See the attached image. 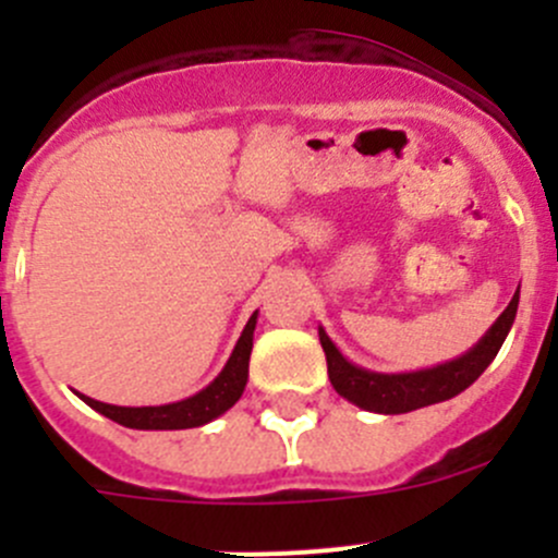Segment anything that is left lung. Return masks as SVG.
<instances>
[{
	"mask_svg": "<svg viewBox=\"0 0 558 558\" xmlns=\"http://www.w3.org/2000/svg\"><path fill=\"white\" fill-rule=\"evenodd\" d=\"M515 311H519V291H515L502 315L494 320L492 329L470 351L461 353L459 359H451V362L415 369V373H373V369L348 362L340 348L329 340L324 326H318V337L320 348L326 353L329 380L342 399L353 402L356 408L369 410V413L399 415L426 408V404L446 402V399L475 384L483 369L494 362L499 348H502L505 337H508L510 326L515 320Z\"/></svg>",
	"mask_w": 558,
	"mask_h": 558,
	"instance_id": "8db88e82",
	"label": "left lung"
}]
</instances>
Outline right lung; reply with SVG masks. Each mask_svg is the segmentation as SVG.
<instances>
[{
  "mask_svg": "<svg viewBox=\"0 0 558 558\" xmlns=\"http://www.w3.org/2000/svg\"><path fill=\"white\" fill-rule=\"evenodd\" d=\"M258 311L247 318L243 335H240L238 345H234L232 356L223 364L218 378L194 397L180 399L170 404H154V408H121V404H107L99 399L77 393L88 408L97 413L107 415L116 424L129 426V429H194V426H205L216 421L218 415L227 413L240 397H243L247 384V362H251L253 351V329H256Z\"/></svg>",
  "mask_w": 558,
  "mask_h": 558,
  "instance_id": "right-lung-1",
  "label": "right lung"
}]
</instances>
